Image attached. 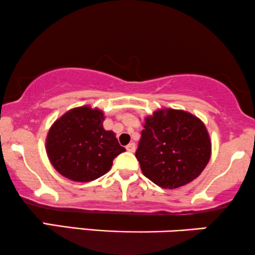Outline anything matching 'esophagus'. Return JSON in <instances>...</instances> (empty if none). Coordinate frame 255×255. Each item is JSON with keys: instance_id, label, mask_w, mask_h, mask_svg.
<instances>
[{"instance_id": "34e87169", "label": "esophagus", "mask_w": 255, "mask_h": 255, "mask_svg": "<svg viewBox=\"0 0 255 255\" xmlns=\"http://www.w3.org/2000/svg\"><path fill=\"white\" fill-rule=\"evenodd\" d=\"M127 150L128 152H134L135 151V144L134 143H130L127 145Z\"/></svg>"}]
</instances>
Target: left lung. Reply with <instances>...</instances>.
I'll return each mask as SVG.
<instances>
[{
	"mask_svg": "<svg viewBox=\"0 0 255 255\" xmlns=\"http://www.w3.org/2000/svg\"><path fill=\"white\" fill-rule=\"evenodd\" d=\"M143 174L163 188L191 183L211 158L206 127L190 112L161 109L145 118L135 151Z\"/></svg>",
	"mask_w": 255,
	"mask_h": 255,
	"instance_id": "1",
	"label": "left lung"
}]
</instances>
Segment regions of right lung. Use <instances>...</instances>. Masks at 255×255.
Here are the masks:
<instances>
[{
  "mask_svg": "<svg viewBox=\"0 0 255 255\" xmlns=\"http://www.w3.org/2000/svg\"><path fill=\"white\" fill-rule=\"evenodd\" d=\"M103 111L89 105L65 112L48 132L47 154L63 177L91 181L110 170L112 161L125 151L115 132L103 128Z\"/></svg>",
  "mask_w": 255,
  "mask_h": 255,
  "instance_id": "1",
  "label": "right lung"
}]
</instances>
